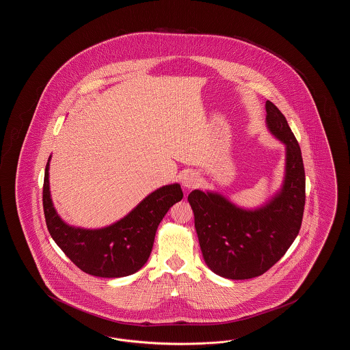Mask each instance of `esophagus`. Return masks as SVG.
I'll use <instances>...</instances> for the list:
<instances>
[{
    "label": "esophagus",
    "instance_id": "1",
    "mask_svg": "<svg viewBox=\"0 0 350 350\" xmlns=\"http://www.w3.org/2000/svg\"><path fill=\"white\" fill-rule=\"evenodd\" d=\"M200 176L194 172H189V173L183 174V186L186 189H194L200 183Z\"/></svg>",
    "mask_w": 350,
    "mask_h": 350
}]
</instances>
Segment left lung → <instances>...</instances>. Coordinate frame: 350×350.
Listing matches in <instances>:
<instances>
[{
  "label": "left lung",
  "mask_w": 350,
  "mask_h": 350,
  "mask_svg": "<svg viewBox=\"0 0 350 350\" xmlns=\"http://www.w3.org/2000/svg\"><path fill=\"white\" fill-rule=\"evenodd\" d=\"M269 131L286 146L282 189L257 210L234 206L217 193L194 190L187 200L204 262L228 280H250L264 274L294 243L299 233L306 176L299 144L280 109L267 100Z\"/></svg>",
  "instance_id": "8db88e82"
}]
</instances>
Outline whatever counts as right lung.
Listing matches in <instances>:
<instances>
[{
	"label": "right lung",
	"instance_id": "right-lung-1",
	"mask_svg": "<svg viewBox=\"0 0 350 350\" xmlns=\"http://www.w3.org/2000/svg\"><path fill=\"white\" fill-rule=\"evenodd\" d=\"M50 159L44 172L43 210L51 237L59 248L76 267L96 277H126L143 267L152 252L160 221L174 203L183 200L181 186L173 183L154 190L129 215L109 227L76 228L64 223L52 204Z\"/></svg>",
	"mask_w": 350,
	"mask_h": 350
}]
</instances>
